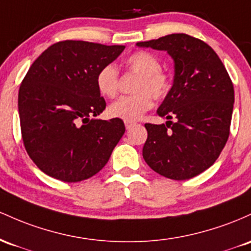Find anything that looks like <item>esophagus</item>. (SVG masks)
Masks as SVG:
<instances>
[{
  "label": "esophagus",
  "mask_w": 251,
  "mask_h": 251,
  "mask_svg": "<svg viewBox=\"0 0 251 251\" xmlns=\"http://www.w3.org/2000/svg\"><path fill=\"white\" fill-rule=\"evenodd\" d=\"M125 125H126V129H130L131 126H134L135 125H136V123H135V122H128V121H126Z\"/></svg>",
  "instance_id": "34e87169"
}]
</instances>
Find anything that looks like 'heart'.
<instances>
[{"label": "heart", "mask_w": 251, "mask_h": 251, "mask_svg": "<svg viewBox=\"0 0 251 251\" xmlns=\"http://www.w3.org/2000/svg\"><path fill=\"white\" fill-rule=\"evenodd\" d=\"M126 66L139 75L134 86L135 95L125 96L111 103L108 108L109 116L120 120H140L153 106L151 96L157 100L166 98L172 89V78L161 70V61L151 53L139 50L129 55ZM96 88L106 98H114L118 91V71L114 65L102 67L96 75Z\"/></svg>", "instance_id": "heart-1"}]
</instances>
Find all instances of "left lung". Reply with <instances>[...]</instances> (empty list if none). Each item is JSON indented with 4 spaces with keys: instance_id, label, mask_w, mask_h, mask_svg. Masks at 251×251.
I'll use <instances>...</instances> for the list:
<instances>
[{
    "instance_id": "8db88e82",
    "label": "left lung",
    "mask_w": 251,
    "mask_h": 251,
    "mask_svg": "<svg viewBox=\"0 0 251 251\" xmlns=\"http://www.w3.org/2000/svg\"><path fill=\"white\" fill-rule=\"evenodd\" d=\"M136 46L166 50L174 61L173 85L156 111L170 121L146 123L143 159L166 178H193L215 163L229 137L232 81L215 50L193 36L170 34Z\"/></svg>"
}]
</instances>
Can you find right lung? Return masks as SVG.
Masks as SVG:
<instances>
[{
    "label": "right lung",
    "mask_w": 251,
    "mask_h": 251,
    "mask_svg": "<svg viewBox=\"0 0 251 251\" xmlns=\"http://www.w3.org/2000/svg\"><path fill=\"white\" fill-rule=\"evenodd\" d=\"M125 49L60 41L29 67L19 90L20 125L28 155L45 174L78 182L109 161L126 126L120 118H96L106 105L96 75Z\"/></svg>",
    "instance_id": "right-lung-1"
}]
</instances>
